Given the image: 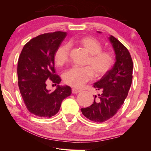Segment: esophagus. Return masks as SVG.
<instances>
[{
  "instance_id": "1",
  "label": "esophagus",
  "mask_w": 151,
  "mask_h": 151,
  "mask_svg": "<svg viewBox=\"0 0 151 151\" xmlns=\"http://www.w3.org/2000/svg\"><path fill=\"white\" fill-rule=\"evenodd\" d=\"M81 91L80 90H78V89H75L73 88L72 89V93H74V94H76V93H78L79 92H80Z\"/></svg>"
}]
</instances>
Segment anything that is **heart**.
I'll use <instances>...</instances> for the list:
<instances>
[{"instance_id": "heart-1", "label": "heart", "mask_w": 151, "mask_h": 151, "mask_svg": "<svg viewBox=\"0 0 151 151\" xmlns=\"http://www.w3.org/2000/svg\"><path fill=\"white\" fill-rule=\"evenodd\" d=\"M70 43L80 46L89 54V57L85 63L87 66L73 67L64 73L63 78L66 84L80 88L92 80L94 74L98 78L102 77L112 68L114 56L110 51H102V44L97 39L92 37H82L71 41ZM70 51L68 44H62L57 48L54 53V61L57 65L61 67L68 62Z\"/></svg>"}]
</instances>
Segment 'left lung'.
<instances>
[{"label": "left lung", "instance_id": "obj_1", "mask_svg": "<svg viewBox=\"0 0 151 151\" xmlns=\"http://www.w3.org/2000/svg\"><path fill=\"white\" fill-rule=\"evenodd\" d=\"M101 33V32L98 31ZM116 54L112 68L100 80L93 83L96 90L102 91L90 106L81 108L84 116L96 122H103L113 117L127 98L132 80L133 63L127 48L110 35L108 37Z\"/></svg>", "mask_w": 151, "mask_h": 151}]
</instances>
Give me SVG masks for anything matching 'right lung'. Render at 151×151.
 I'll return each mask as SVG.
<instances>
[{"mask_svg": "<svg viewBox=\"0 0 151 151\" xmlns=\"http://www.w3.org/2000/svg\"><path fill=\"white\" fill-rule=\"evenodd\" d=\"M66 36L62 31L40 35L27 43L20 54L17 65L20 92L27 110L37 116L55 115L62 101L71 94L70 86L59 85L61 78L54 68V53ZM47 79L58 84L53 92L46 88Z\"/></svg>", "mask_w": 151, "mask_h": 151, "instance_id": "add662e5", "label": "right lung"}]
</instances>
